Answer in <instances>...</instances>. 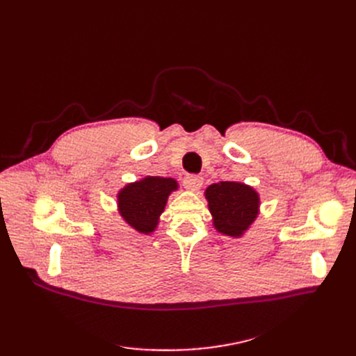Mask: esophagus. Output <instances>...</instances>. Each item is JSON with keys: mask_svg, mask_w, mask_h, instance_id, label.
<instances>
[{"mask_svg": "<svg viewBox=\"0 0 356 356\" xmlns=\"http://www.w3.org/2000/svg\"><path fill=\"white\" fill-rule=\"evenodd\" d=\"M184 188L188 189V191H191V192H197L200 188H202V184H203V177H200V176H188V177H184Z\"/></svg>", "mask_w": 356, "mask_h": 356, "instance_id": "34e87169", "label": "esophagus"}]
</instances>
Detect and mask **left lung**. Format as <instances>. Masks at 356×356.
I'll return each instance as SVG.
<instances>
[{"mask_svg": "<svg viewBox=\"0 0 356 356\" xmlns=\"http://www.w3.org/2000/svg\"><path fill=\"white\" fill-rule=\"evenodd\" d=\"M218 232L239 238L252 225L259 212V196L248 184L219 181L204 191Z\"/></svg>", "mask_w": 356, "mask_h": 356, "instance_id": "1", "label": "left lung"}]
</instances>
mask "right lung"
Returning <instances> with one entry per match:
<instances>
[{
    "mask_svg": "<svg viewBox=\"0 0 356 356\" xmlns=\"http://www.w3.org/2000/svg\"><path fill=\"white\" fill-rule=\"evenodd\" d=\"M177 188L175 179L159 176H147L129 183L117 195L120 215L140 234H152L159 225L168 196Z\"/></svg>",
    "mask_w": 356,
    "mask_h": 356,
    "instance_id": "right-lung-1",
    "label": "right lung"
}]
</instances>
